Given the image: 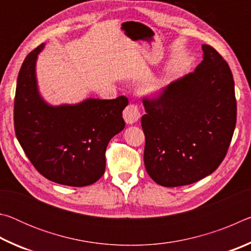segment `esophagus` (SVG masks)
Listing matches in <instances>:
<instances>
[{
	"label": "esophagus",
	"mask_w": 251,
	"mask_h": 251,
	"mask_svg": "<svg viewBox=\"0 0 251 251\" xmlns=\"http://www.w3.org/2000/svg\"><path fill=\"white\" fill-rule=\"evenodd\" d=\"M123 116H124V120L127 124H135V123L141 118V112H139L137 105L129 104L124 109Z\"/></svg>",
	"instance_id": "esophagus-1"
}]
</instances>
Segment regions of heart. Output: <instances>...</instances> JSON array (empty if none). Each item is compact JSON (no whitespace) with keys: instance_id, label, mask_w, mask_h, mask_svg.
<instances>
[{"instance_id":"b5f03b06","label":"heart","mask_w":251,"mask_h":251,"mask_svg":"<svg viewBox=\"0 0 251 251\" xmlns=\"http://www.w3.org/2000/svg\"><path fill=\"white\" fill-rule=\"evenodd\" d=\"M164 85V80L161 78H154L151 79L150 82H147L145 85L143 86V93L145 95H150V96H154L157 95L158 93L161 91Z\"/></svg>"}]
</instances>
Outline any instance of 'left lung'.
Masks as SVG:
<instances>
[{
    "label": "left lung",
    "mask_w": 251,
    "mask_h": 251,
    "mask_svg": "<svg viewBox=\"0 0 251 251\" xmlns=\"http://www.w3.org/2000/svg\"><path fill=\"white\" fill-rule=\"evenodd\" d=\"M202 61L143 100L144 163L151 179L165 187L193 184L214 173L230 145L236 126L235 83L227 62L202 44Z\"/></svg>",
    "instance_id": "8db88e82"
}]
</instances>
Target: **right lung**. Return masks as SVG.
Here are the masks:
<instances>
[{"label":"right lung","instance_id":"1","mask_svg":"<svg viewBox=\"0 0 251 251\" xmlns=\"http://www.w3.org/2000/svg\"><path fill=\"white\" fill-rule=\"evenodd\" d=\"M45 44L24 59L14 100L18 141L36 171L56 184L84 187L104 175L108 143L125 127V96L86 99L77 104L50 105L41 96L36 61Z\"/></svg>","mask_w":251,"mask_h":251}]
</instances>
